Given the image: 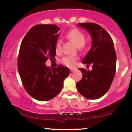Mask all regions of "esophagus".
I'll list each match as a JSON object with an SVG mask.
<instances>
[{"mask_svg":"<svg viewBox=\"0 0 132 132\" xmlns=\"http://www.w3.org/2000/svg\"><path fill=\"white\" fill-rule=\"evenodd\" d=\"M70 70H71V72H72V71H75V69H73V68H71V69H70Z\"/></svg>","mask_w":132,"mask_h":132,"instance_id":"obj_1","label":"esophagus"}]
</instances>
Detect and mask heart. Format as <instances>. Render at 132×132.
I'll return each instance as SVG.
<instances>
[{
	"instance_id": "b5f03b06",
	"label": "heart",
	"mask_w": 132,
	"mask_h": 132,
	"mask_svg": "<svg viewBox=\"0 0 132 132\" xmlns=\"http://www.w3.org/2000/svg\"><path fill=\"white\" fill-rule=\"evenodd\" d=\"M66 37L69 40L72 41L76 44L78 46L79 50H82L84 47V45L86 42V36L84 33L82 32L81 30L77 29V28H74V29L71 30L66 34ZM61 44L62 42L60 40H57L56 42L55 45H54V49L57 54H60L61 52ZM77 58L76 57L73 56H65L61 59V62L65 66H68L69 68H72L75 66L76 63Z\"/></svg>"
}]
</instances>
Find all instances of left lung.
Segmentation results:
<instances>
[{
  "mask_svg": "<svg viewBox=\"0 0 132 132\" xmlns=\"http://www.w3.org/2000/svg\"><path fill=\"white\" fill-rule=\"evenodd\" d=\"M78 26L91 36V48L82 63L92 64V69L79 68L82 78L76 83V87L87 99H97L108 91L116 75L117 56L113 40L105 30L94 23H82Z\"/></svg>",
  "mask_w": 132,
  "mask_h": 132,
  "instance_id": "8db88e82",
  "label": "left lung"
}]
</instances>
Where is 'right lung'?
Segmentation results:
<instances>
[{
  "instance_id": "right-lung-1",
  "label": "right lung",
  "mask_w": 132,
  "mask_h": 132,
  "mask_svg": "<svg viewBox=\"0 0 132 132\" xmlns=\"http://www.w3.org/2000/svg\"><path fill=\"white\" fill-rule=\"evenodd\" d=\"M60 30L55 25H37L23 39L18 57V71L26 91L40 101H49L60 93L69 69L59 65L48 68V59L54 60V45Z\"/></svg>"
}]
</instances>
